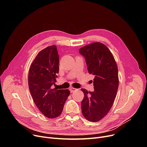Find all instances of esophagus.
Masks as SVG:
<instances>
[{"label": "esophagus", "mask_w": 147, "mask_h": 147, "mask_svg": "<svg viewBox=\"0 0 147 147\" xmlns=\"http://www.w3.org/2000/svg\"><path fill=\"white\" fill-rule=\"evenodd\" d=\"M69 90H70V92H75V91H76V90H78V89H77L74 88H72V87H70V88H69Z\"/></svg>", "instance_id": "esophagus-1"}]
</instances>
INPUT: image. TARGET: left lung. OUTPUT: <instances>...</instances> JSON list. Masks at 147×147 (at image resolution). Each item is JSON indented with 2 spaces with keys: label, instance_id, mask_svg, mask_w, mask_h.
<instances>
[{
  "label": "left lung",
  "instance_id": "obj_1",
  "mask_svg": "<svg viewBox=\"0 0 147 147\" xmlns=\"http://www.w3.org/2000/svg\"><path fill=\"white\" fill-rule=\"evenodd\" d=\"M86 60L89 74L94 75L93 92L82 89L83 116L92 122L98 121L109 112L119 88L118 68L113 54L102 43L95 42L79 49Z\"/></svg>",
  "mask_w": 147,
  "mask_h": 147
}]
</instances>
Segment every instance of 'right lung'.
Returning <instances> with one entry per match:
<instances>
[{
  "mask_svg": "<svg viewBox=\"0 0 147 147\" xmlns=\"http://www.w3.org/2000/svg\"><path fill=\"white\" fill-rule=\"evenodd\" d=\"M58 73L59 55L55 45L38 53L28 72V87L33 101L40 111L51 119L61 115L69 95L68 89H52Z\"/></svg>",
  "mask_w": 147,
  "mask_h": 147,
  "instance_id": "right-lung-1",
  "label": "right lung"
}]
</instances>
